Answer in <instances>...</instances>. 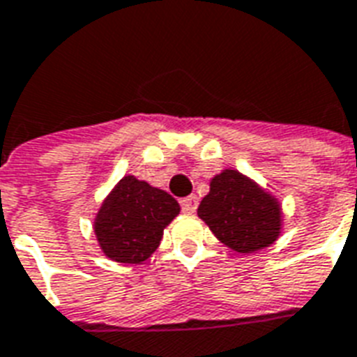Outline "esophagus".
Segmentation results:
<instances>
[{
	"label": "esophagus",
	"mask_w": 357,
	"mask_h": 357,
	"mask_svg": "<svg viewBox=\"0 0 357 357\" xmlns=\"http://www.w3.org/2000/svg\"><path fill=\"white\" fill-rule=\"evenodd\" d=\"M182 205V211L184 213H195V208H197V205H199V199L195 197V195H190V197H184V199L181 201Z\"/></svg>",
	"instance_id": "esophagus-1"
}]
</instances>
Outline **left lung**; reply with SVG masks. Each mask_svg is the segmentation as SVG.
Masks as SVG:
<instances>
[{
    "label": "left lung",
    "instance_id": "1",
    "mask_svg": "<svg viewBox=\"0 0 357 357\" xmlns=\"http://www.w3.org/2000/svg\"><path fill=\"white\" fill-rule=\"evenodd\" d=\"M197 216L220 243L239 254L267 248L282 231L280 201L237 169L213 176Z\"/></svg>",
    "mask_w": 357,
    "mask_h": 357
}]
</instances>
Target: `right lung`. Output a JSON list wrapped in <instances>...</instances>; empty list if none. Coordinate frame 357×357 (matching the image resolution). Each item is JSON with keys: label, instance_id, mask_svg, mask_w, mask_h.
<instances>
[{"label": "right lung", "instance_id": "add662e5", "mask_svg": "<svg viewBox=\"0 0 357 357\" xmlns=\"http://www.w3.org/2000/svg\"><path fill=\"white\" fill-rule=\"evenodd\" d=\"M178 213L181 205L173 195L126 175L101 203L93 218V233L109 259L143 264L156 252L163 229Z\"/></svg>", "mask_w": 357, "mask_h": 357}]
</instances>
